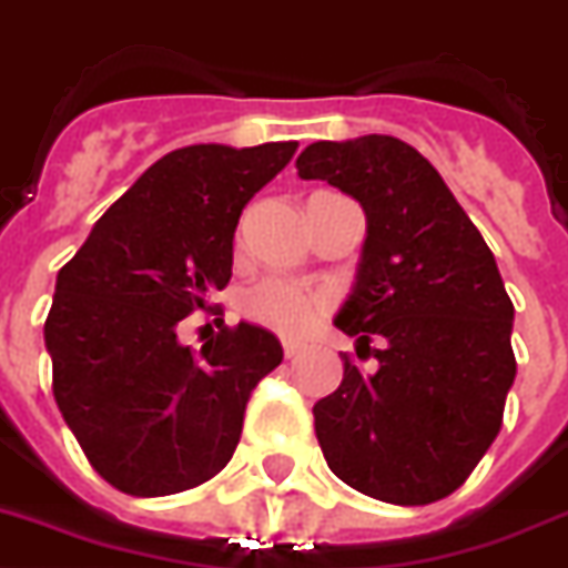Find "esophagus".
Masks as SVG:
<instances>
[{
  "instance_id": "esophagus-1",
  "label": "esophagus",
  "mask_w": 568,
  "mask_h": 568,
  "mask_svg": "<svg viewBox=\"0 0 568 568\" xmlns=\"http://www.w3.org/2000/svg\"><path fill=\"white\" fill-rule=\"evenodd\" d=\"M302 349H305V347H302L300 341H284V356H287V359H293V356H300Z\"/></svg>"
}]
</instances>
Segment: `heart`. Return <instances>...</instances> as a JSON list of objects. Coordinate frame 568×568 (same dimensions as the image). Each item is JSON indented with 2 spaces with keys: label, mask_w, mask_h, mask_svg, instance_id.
<instances>
[{
  "label": "heart",
  "mask_w": 568,
  "mask_h": 568,
  "mask_svg": "<svg viewBox=\"0 0 568 568\" xmlns=\"http://www.w3.org/2000/svg\"><path fill=\"white\" fill-rule=\"evenodd\" d=\"M239 308L257 326L278 332L284 338H302L326 314L329 296L323 290L302 287L296 281L263 278L242 293Z\"/></svg>",
  "instance_id": "obj_1"
}]
</instances>
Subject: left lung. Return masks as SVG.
Returning a JSON list of instances; mask_svg holds the SVG:
<instances>
[{"label": "left lung", "mask_w": 568, "mask_h": 568, "mask_svg": "<svg viewBox=\"0 0 568 568\" xmlns=\"http://www.w3.org/2000/svg\"><path fill=\"white\" fill-rule=\"evenodd\" d=\"M302 179L341 187L365 212L356 281L335 326L356 338L344 381L314 404L329 470L395 506H425L462 485L503 422L515 383L511 320L491 248L443 176L404 140H317Z\"/></svg>", "instance_id": "left-lung-1"}]
</instances>
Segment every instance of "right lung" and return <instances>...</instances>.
<instances>
[{
    "label": "right lung",
    "instance_id": "add662e5",
    "mask_svg": "<svg viewBox=\"0 0 568 568\" xmlns=\"http://www.w3.org/2000/svg\"><path fill=\"white\" fill-rule=\"evenodd\" d=\"M296 152L197 143L155 161L57 275L44 326L53 395L113 488L164 497L227 467L251 392L284 359L239 323L191 353L176 326L233 275L242 209Z\"/></svg>",
    "mask_w": 568,
    "mask_h": 568
}]
</instances>
